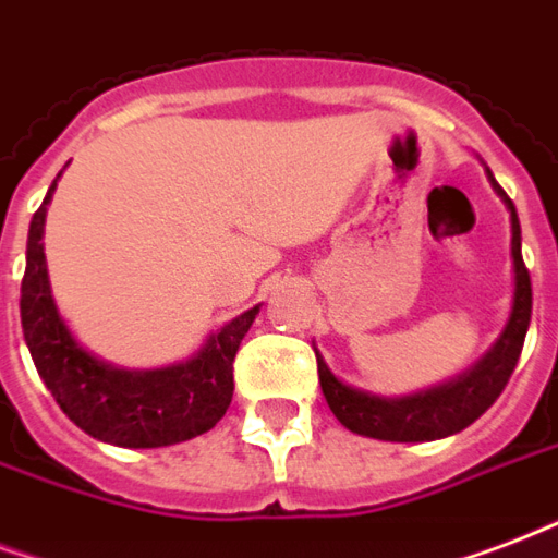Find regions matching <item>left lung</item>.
<instances>
[{
	"mask_svg": "<svg viewBox=\"0 0 558 558\" xmlns=\"http://www.w3.org/2000/svg\"><path fill=\"white\" fill-rule=\"evenodd\" d=\"M486 177H489L495 194L507 206L509 223H512L515 291H512L507 326L500 331V338L492 343L489 352L477 364L469 366L465 373H460L451 381L427 387L422 392L399 396V399H387V396L349 387L347 381H340L338 375L328 369L326 357L319 355V349L314 347L323 396H326L328 408L338 416L340 425L349 427L352 434L384 439V442L442 439V436L460 434L463 427L472 425L474 418H481L507 387L509 375L518 364V355H521V347H524L526 328H530L533 288H530V274H526L524 258H521V223H518L515 203L509 201L489 168H486Z\"/></svg>",
	"mask_w": 558,
	"mask_h": 558,
	"instance_id": "8db88e82",
	"label": "left lung"
}]
</instances>
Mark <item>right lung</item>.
<instances>
[{"mask_svg":"<svg viewBox=\"0 0 558 558\" xmlns=\"http://www.w3.org/2000/svg\"><path fill=\"white\" fill-rule=\"evenodd\" d=\"M54 189L58 180L28 227L20 296L25 343L43 384L81 430L119 448H162L211 430L230 408L232 361L262 305L211 331L189 361L159 369L107 364L77 343L51 296L43 230Z\"/></svg>","mask_w":558,"mask_h":558,"instance_id":"add662e5","label":"right lung"}]
</instances>
